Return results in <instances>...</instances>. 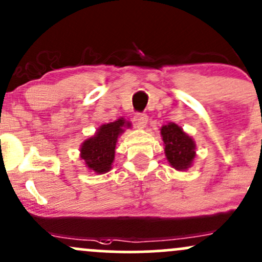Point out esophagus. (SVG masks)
<instances>
[{"label":"esophagus","mask_w":262,"mask_h":262,"mask_svg":"<svg viewBox=\"0 0 262 262\" xmlns=\"http://www.w3.org/2000/svg\"><path fill=\"white\" fill-rule=\"evenodd\" d=\"M134 123L138 128H145L148 124V116L143 113H138L134 116Z\"/></svg>","instance_id":"obj_1"}]
</instances>
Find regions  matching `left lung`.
<instances>
[{
    "label": "left lung",
    "mask_w": 262,
    "mask_h": 262,
    "mask_svg": "<svg viewBox=\"0 0 262 262\" xmlns=\"http://www.w3.org/2000/svg\"><path fill=\"white\" fill-rule=\"evenodd\" d=\"M160 136L164 142V153L169 164L175 170L185 171L194 163L196 157V144L180 125L168 123L160 128Z\"/></svg>",
    "instance_id": "obj_1"
}]
</instances>
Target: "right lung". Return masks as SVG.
I'll list each match as a JSON object with an SVG mask.
<instances>
[{
  "label": "right lung",
  "mask_w": 262,
  "mask_h": 262,
  "mask_svg": "<svg viewBox=\"0 0 262 262\" xmlns=\"http://www.w3.org/2000/svg\"><path fill=\"white\" fill-rule=\"evenodd\" d=\"M128 128H132V123L124 118H119L114 122L100 125L94 136L89 137L82 143L79 158L89 171L105 174L111 170L116 157L118 138Z\"/></svg>",
  "instance_id": "1"
}]
</instances>
